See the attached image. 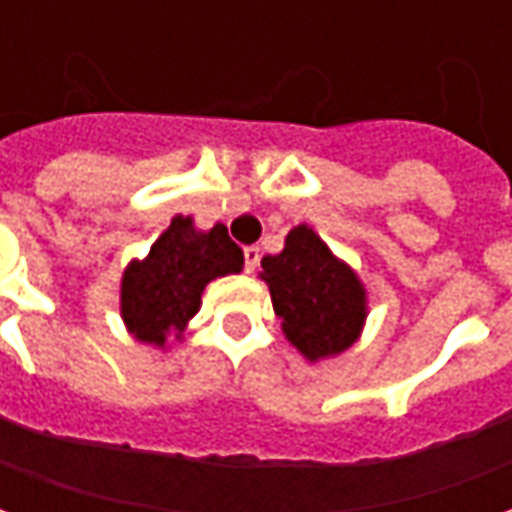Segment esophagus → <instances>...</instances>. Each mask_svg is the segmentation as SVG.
<instances>
[{
  "label": "esophagus",
  "instance_id": "esophagus-1",
  "mask_svg": "<svg viewBox=\"0 0 512 512\" xmlns=\"http://www.w3.org/2000/svg\"><path fill=\"white\" fill-rule=\"evenodd\" d=\"M257 263H260V249H257V246H246V249H244V266H246V271L252 274V271H255V268H257Z\"/></svg>",
  "mask_w": 512,
  "mask_h": 512
}]
</instances>
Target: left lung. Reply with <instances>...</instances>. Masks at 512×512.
Masks as SVG:
<instances>
[{
	"label": "left lung",
	"mask_w": 512,
	"mask_h": 512,
	"mask_svg": "<svg viewBox=\"0 0 512 512\" xmlns=\"http://www.w3.org/2000/svg\"><path fill=\"white\" fill-rule=\"evenodd\" d=\"M260 266L282 332L301 356L318 362L343 354L359 340L367 318L365 285L312 227H293L285 249L263 257Z\"/></svg>",
	"instance_id": "1"
}]
</instances>
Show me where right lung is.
Segmentation results:
<instances>
[{
  "label": "right lung",
  "instance_id": "1",
  "mask_svg": "<svg viewBox=\"0 0 512 512\" xmlns=\"http://www.w3.org/2000/svg\"><path fill=\"white\" fill-rule=\"evenodd\" d=\"M244 252L224 224L197 230L191 216H175L142 260H131L120 282V315L139 343L164 348L200 310L205 285L238 274Z\"/></svg>",
  "mask_w": 512,
  "mask_h": 512
}]
</instances>
